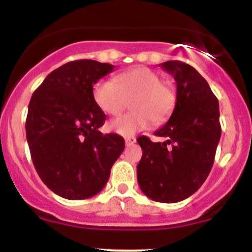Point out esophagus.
Returning <instances> with one entry per match:
<instances>
[{"label": "esophagus", "mask_w": 252, "mask_h": 252, "mask_svg": "<svg viewBox=\"0 0 252 252\" xmlns=\"http://www.w3.org/2000/svg\"><path fill=\"white\" fill-rule=\"evenodd\" d=\"M135 142H136V138H134V136H128V138H126V146H131V145H134Z\"/></svg>", "instance_id": "34e87169"}]
</instances>
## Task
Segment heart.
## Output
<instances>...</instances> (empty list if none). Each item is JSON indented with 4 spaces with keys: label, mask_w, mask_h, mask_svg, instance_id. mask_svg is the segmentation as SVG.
<instances>
[{
    "label": "heart",
    "mask_w": 252,
    "mask_h": 252,
    "mask_svg": "<svg viewBox=\"0 0 252 252\" xmlns=\"http://www.w3.org/2000/svg\"><path fill=\"white\" fill-rule=\"evenodd\" d=\"M94 100L106 114L118 116L130 101V112L112 121L108 128L130 136L150 123L166 122L177 105V91L172 84L147 67H136L117 75L114 81L101 80L94 88Z\"/></svg>",
    "instance_id": "1"
}]
</instances>
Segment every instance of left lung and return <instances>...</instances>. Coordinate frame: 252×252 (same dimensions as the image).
<instances>
[{"instance_id": "left-lung-1", "label": "left lung", "mask_w": 252, "mask_h": 252, "mask_svg": "<svg viewBox=\"0 0 252 252\" xmlns=\"http://www.w3.org/2000/svg\"><path fill=\"white\" fill-rule=\"evenodd\" d=\"M161 67L177 81V105L169 121L155 131L167 141L138 138L142 157L136 172L147 197L172 204L189 197L204 184L222 129L218 100L205 78L180 61H168Z\"/></svg>"}]
</instances>
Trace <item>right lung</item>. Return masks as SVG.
Listing matches in <instances>:
<instances>
[{"instance_id": "obj_1", "label": "right lung", "mask_w": 252, "mask_h": 252, "mask_svg": "<svg viewBox=\"0 0 252 252\" xmlns=\"http://www.w3.org/2000/svg\"><path fill=\"white\" fill-rule=\"evenodd\" d=\"M114 65L72 61L51 72L34 91L25 130L32 163L42 182L68 200L98 194L123 152L124 139L102 134L106 114L94 100V84Z\"/></svg>"}]
</instances>
